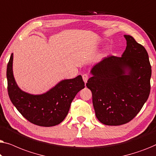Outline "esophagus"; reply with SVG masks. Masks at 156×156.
Returning <instances> with one entry per match:
<instances>
[{
    "label": "esophagus",
    "instance_id": "34e87169",
    "mask_svg": "<svg viewBox=\"0 0 156 156\" xmlns=\"http://www.w3.org/2000/svg\"><path fill=\"white\" fill-rule=\"evenodd\" d=\"M82 79H83V81H84L85 84H86V83L87 82V80H88V79H89L88 74H83V75H82Z\"/></svg>",
    "mask_w": 156,
    "mask_h": 156
}]
</instances>
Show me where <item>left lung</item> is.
I'll use <instances>...</instances> for the list:
<instances>
[{"mask_svg":"<svg viewBox=\"0 0 156 156\" xmlns=\"http://www.w3.org/2000/svg\"><path fill=\"white\" fill-rule=\"evenodd\" d=\"M121 57H104L91 68L87 87L92 93L96 116L103 124L131 121L150 94L151 66L148 52L131 35Z\"/></svg>","mask_w":156,"mask_h":156,"instance_id":"obj_1","label":"left lung"}]
</instances>
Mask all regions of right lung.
Here are the masks:
<instances>
[{
  "mask_svg": "<svg viewBox=\"0 0 156 156\" xmlns=\"http://www.w3.org/2000/svg\"><path fill=\"white\" fill-rule=\"evenodd\" d=\"M13 53L7 66L8 91L10 99L27 121L40 126L50 127L60 123L69 112L72 100L84 88L82 77L63 80L42 94H31L19 88L12 72Z\"/></svg>",
  "mask_w": 156,
  "mask_h": 156,
  "instance_id": "obj_1",
  "label": "right lung"
}]
</instances>
